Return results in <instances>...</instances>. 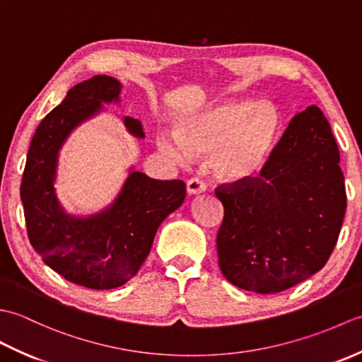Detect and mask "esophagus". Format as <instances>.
<instances>
[{
  "mask_svg": "<svg viewBox=\"0 0 362 362\" xmlns=\"http://www.w3.org/2000/svg\"><path fill=\"white\" fill-rule=\"evenodd\" d=\"M205 189H206V183L201 179H197V177H193V179H189L187 182L188 194H201Z\"/></svg>",
  "mask_w": 362,
  "mask_h": 362,
  "instance_id": "obj_1",
  "label": "esophagus"
}]
</instances>
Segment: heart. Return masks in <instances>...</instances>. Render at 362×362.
<instances>
[{
	"label": "heart",
	"mask_w": 362,
	"mask_h": 362,
	"mask_svg": "<svg viewBox=\"0 0 362 362\" xmlns=\"http://www.w3.org/2000/svg\"><path fill=\"white\" fill-rule=\"evenodd\" d=\"M177 135L158 132L160 151L179 165L191 156L213 157L219 179L245 183L271 163L284 134L279 105L257 101H230L206 107L179 119Z\"/></svg>",
	"instance_id": "obj_1"
}]
</instances>
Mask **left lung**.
<instances>
[{
  "label": "left lung",
  "mask_w": 362,
  "mask_h": 362,
  "mask_svg": "<svg viewBox=\"0 0 362 362\" xmlns=\"http://www.w3.org/2000/svg\"><path fill=\"white\" fill-rule=\"evenodd\" d=\"M339 148L317 105L291 119L267 168L216 188L224 219L216 247L235 286L275 294L325 266L347 209Z\"/></svg>",
  "instance_id": "left-lung-1"
}]
</instances>
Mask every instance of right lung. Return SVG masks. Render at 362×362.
<instances>
[{
    "mask_svg": "<svg viewBox=\"0 0 362 362\" xmlns=\"http://www.w3.org/2000/svg\"><path fill=\"white\" fill-rule=\"evenodd\" d=\"M119 93V81L104 74L68 90L62 104L35 130L20 187L34 250L65 280L98 291L132 279L149 255L158 226L187 194L182 180H156L130 171L121 193L104 211L78 218L60 206L54 189L60 148L74 127L103 109V103H118ZM124 126L132 135L144 136L138 119L126 117Z\"/></svg>",
    "mask_w": 362,
    "mask_h": 362,
    "instance_id": "right-lung-1",
    "label": "right lung"
}]
</instances>
